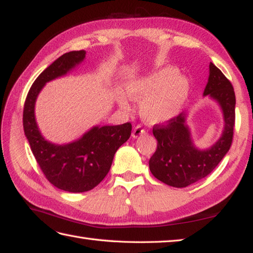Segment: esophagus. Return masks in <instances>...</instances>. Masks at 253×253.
Here are the masks:
<instances>
[{
	"label": "esophagus",
	"mask_w": 253,
	"mask_h": 253,
	"mask_svg": "<svg viewBox=\"0 0 253 253\" xmlns=\"http://www.w3.org/2000/svg\"><path fill=\"white\" fill-rule=\"evenodd\" d=\"M144 133H145L144 128H142L141 126H136L132 132V137L133 139H137V137L141 136L142 134H144Z\"/></svg>",
	"instance_id": "esophagus-1"
}]
</instances>
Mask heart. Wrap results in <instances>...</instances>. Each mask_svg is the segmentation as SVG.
I'll list each match as a JSON object with an SVG mask.
<instances>
[{"mask_svg":"<svg viewBox=\"0 0 253 253\" xmlns=\"http://www.w3.org/2000/svg\"><path fill=\"white\" fill-rule=\"evenodd\" d=\"M190 93V83L174 67H163L150 74L134 77L126 84V94L132 101L140 102V114L147 125H164L183 110ZM119 107L128 110L125 93L116 92Z\"/></svg>","mask_w":253,"mask_h":253,"instance_id":"1","label":"heart"}]
</instances>
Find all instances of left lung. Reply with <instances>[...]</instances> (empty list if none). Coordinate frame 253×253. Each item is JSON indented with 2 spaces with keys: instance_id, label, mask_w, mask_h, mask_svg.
Masks as SVG:
<instances>
[{
  "instance_id": "1",
  "label": "left lung",
  "mask_w": 253,
  "mask_h": 253,
  "mask_svg": "<svg viewBox=\"0 0 253 253\" xmlns=\"http://www.w3.org/2000/svg\"><path fill=\"white\" fill-rule=\"evenodd\" d=\"M203 96L218 104L223 119L221 135L209 147L199 149L194 143L187 125V112L180 113L168 126L153 127L157 149L150 159V170L155 178L169 186L182 188L206 177L217 168L231 146L235 126V91L231 83L212 63L209 64L208 83Z\"/></svg>"
}]
</instances>
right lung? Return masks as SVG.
<instances>
[{
	"label": "right lung",
	"instance_id": "obj_1",
	"mask_svg": "<svg viewBox=\"0 0 253 253\" xmlns=\"http://www.w3.org/2000/svg\"><path fill=\"white\" fill-rule=\"evenodd\" d=\"M85 58V51L66 52L48 66L32 84L24 104V133L46 178L61 190L84 193L92 189L110 170L114 154L131 135V123L94 126L83 136L66 144L46 140L37 126L35 103L44 85L74 70Z\"/></svg>",
	"mask_w": 253,
	"mask_h": 253
}]
</instances>
